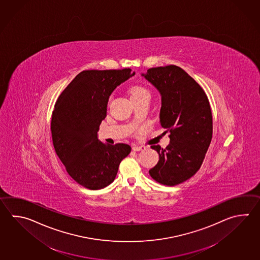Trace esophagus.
I'll return each instance as SVG.
<instances>
[{"instance_id": "34e87169", "label": "esophagus", "mask_w": 260, "mask_h": 260, "mask_svg": "<svg viewBox=\"0 0 260 260\" xmlns=\"http://www.w3.org/2000/svg\"><path fill=\"white\" fill-rule=\"evenodd\" d=\"M144 148V146H140V145H136V144H133V151H141Z\"/></svg>"}]
</instances>
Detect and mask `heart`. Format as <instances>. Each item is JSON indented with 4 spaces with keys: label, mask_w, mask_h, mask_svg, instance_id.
<instances>
[{
    "label": "heart",
    "mask_w": 260,
    "mask_h": 260,
    "mask_svg": "<svg viewBox=\"0 0 260 260\" xmlns=\"http://www.w3.org/2000/svg\"><path fill=\"white\" fill-rule=\"evenodd\" d=\"M128 94L131 100L142 99V98H150V92L147 89L142 86H134L128 90Z\"/></svg>",
    "instance_id": "1"
}]
</instances>
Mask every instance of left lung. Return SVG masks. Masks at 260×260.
Listing matches in <instances>:
<instances>
[{
    "instance_id": "1",
    "label": "left lung",
    "mask_w": 260,
    "mask_h": 260,
    "mask_svg": "<svg viewBox=\"0 0 260 260\" xmlns=\"http://www.w3.org/2000/svg\"><path fill=\"white\" fill-rule=\"evenodd\" d=\"M161 95L159 121L170 131L166 148L152 145L159 160L149 174L159 183L174 186L200 169L212 139V113L200 85L177 66L153 68L142 73Z\"/></svg>"
}]
</instances>
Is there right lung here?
Masks as SVG:
<instances>
[{
    "instance_id": "add662e5",
    "label": "right lung",
    "mask_w": 260,
    "mask_h": 260,
    "mask_svg": "<svg viewBox=\"0 0 260 260\" xmlns=\"http://www.w3.org/2000/svg\"><path fill=\"white\" fill-rule=\"evenodd\" d=\"M131 69L85 70L75 77L55 103L52 136L56 154L80 185L98 190L112 183L131 153L125 143H102L98 131L117 86L134 76Z\"/></svg>"
}]
</instances>
